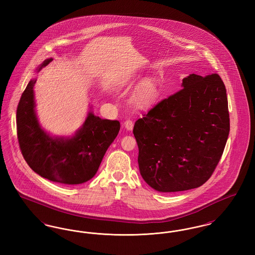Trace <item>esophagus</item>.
I'll use <instances>...</instances> for the list:
<instances>
[{"instance_id": "1", "label": "esophagus", "mask_w": 255, "mask_h": 255, "mask_svg": "<svg viewBox=\"0 0 255 255\" xmlns=\"http://www.w3.org/2000/svg\"><path fill=\"white\" fill-rule=\"evenodd\" d=\"M124 127L127 131H132L133 127V122L132 121H126L124 122Z\"/></svg>"}]
</instances>
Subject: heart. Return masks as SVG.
<instances>
[{
  "label": "heart",
  "mask_w": 255,
  "mask_h": 255,
  "mask_svg": "<svg viewBox=\"0 0 255 255\" xmlns=\"http://www.w3.org/2000/svg\"><path fill=\"white\" fill-rule=\"evenodd\" d=\"M137 82L134 76L123 78L119 84V89L127 92L133 89ZM160 96V89L158 80L155 77H147L141 80L133 90L132 104L135 109L146 110L152 107Z\"/></svg>",
  "instance_id": "heart-1"
}]
</instances>
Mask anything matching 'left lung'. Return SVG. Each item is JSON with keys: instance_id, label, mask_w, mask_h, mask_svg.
Returning <instances> with one entry per match:
<instances>
[{"instance_id": "left-lung-1", "label": "left lung", "mask_w": 255, "mask_h": 255, "mask_svg": "<svg viewBox=\"0 0 255 255\" xmlns=\"http://www.w3.org/2000/svg\"><path fill=\"white\" fill-rule=\"evenodd\" d=\"M182 87L133 126L140 175L158 192L204 184L216 168L230 133L227 90L217 73L189 74Z\"/></svg>"}]
</instances>
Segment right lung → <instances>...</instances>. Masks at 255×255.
<instances>
[{"label":"right lung","mask_w":255,"mask_h":255,"mask_svg":"<svg viewBox=\"0 0 255 255\" xmlns=\"http://www.w3.org/2000/svg\"><path fill=\"white\" fill-rule=\"evenodd\" d=\"M52 61H44L38 72ZM31 79L21 97L16 113L17 135L26 163L39 176L62 184H80L91 180L107 149L121 129L118 121L101 120L92 110L72 136H55L40 125ZM92 109V107H90Z\"/></svg>","instance_id":"1"}]
</instances>
